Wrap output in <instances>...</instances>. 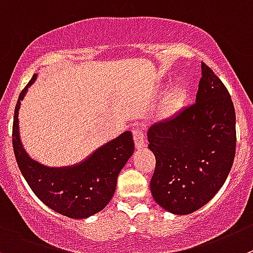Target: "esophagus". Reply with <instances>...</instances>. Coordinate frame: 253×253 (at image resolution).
Here are the masks:
<instances>
[{
  "mask_svg": "<svg viewBox=\"0 0 253 253\" xmlns=\"http://www.w3.org/2000/svg\"><path fill=\"white\" fill-rule=\"evenodd\" d=\"M133 136H134V143H135L136 149L145 148V136H144L143 130H141L140 128L134 129Z\"/></svg>",
  "mask_w": 253,
  "mask_h": 253,
  "instance_id": "obj_1",
  "label": "esophagus"
}]
</instances>
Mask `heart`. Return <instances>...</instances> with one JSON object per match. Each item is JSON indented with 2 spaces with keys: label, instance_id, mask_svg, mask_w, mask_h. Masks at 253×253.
I'll return each instance as SVG.
<instances>
[{
  "label": "heart",
  "instance_id": "heart-1",
  "mask_svg": "<svg viewBox=\"0 0 253 253\" xmlns=\"http://www.w3.org/2000/svg\"><path fill=\"white\" fill-rule=\"evenodd\" d=\"M187 99V89L182 85H174L168 89L161 100L159 117L163 120H171L184 108Z\"/></svg>",
  "mask_w": 253,
  "mask_h": 253
}]
</instances>
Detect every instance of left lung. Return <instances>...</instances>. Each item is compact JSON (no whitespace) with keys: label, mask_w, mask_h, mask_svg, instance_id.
I'll return each mask as SVG.
<instances>
[{"label":"left lung","mask_w":253,"mask_h":253,"mask_svg":"<svg viewBox=\"0 0 253 253\" xmlns=\"http://www.w3.org/2000/svg\"><path fill=\"white\" fill-rule=\"evenodd\" d=\"M148 141L156 159L151 195L164 210L189 215L222 187L236 150V114L228 90L205 63L195 104L151 125Z\"/></svg>","instance_id":"1"}]
</instances>
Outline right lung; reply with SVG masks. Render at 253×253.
I'll return each instance as SVG.
<instances>
[{
  "label": "right lung",
  "mask_w": 253,
  "mask_h": 253,
  "mask_svg": "<svg viewBox=\"0 0 253 253\" xmlns=\"http://www.w3.org/2000/svg\"><path fill=\"white\" fill-rule=\"evenodd\" d=\"M36 79L37 74L21 92L14 109L12 143L17 164L44 205L67 217L86 218L102 211L112 200L118 175L134 153L133 134L124 131L74 165L53 168L41 164L23 148L18 122L21 100Z\"/></svg>",
  "instance_id": "1"
}]
</instances>
